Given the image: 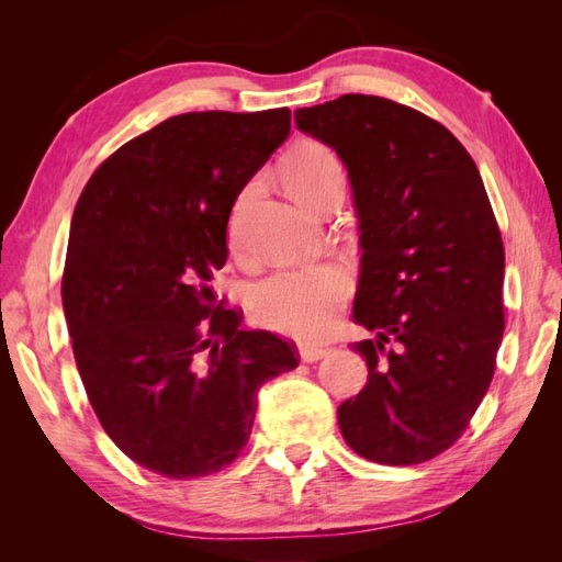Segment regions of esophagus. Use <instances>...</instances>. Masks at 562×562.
<instances>
[{
    "label": "esophagus",
    "mask_w": 562,
    "mask_h": 562,
    "mask_svg": "<svg viewBox=\"0 0 562 562\" xmlns=\"http://www.w3.org/2000/svg\"><path fill=\"white\" fill-rule=\"evenodd\" d=\"M326 353H328L326 347H316V345H302V347H300L302 361H307V363H314V361L323 359V356H326Z\"/></svg>",
    "instance_id": "1"
}]
</instances>
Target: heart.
<instances>
[{"label": "heart", "mask_w": 562, "mask_h": 562, "mask_svg": "<svg viewBox=\"0 0 562 562\" xmlns=\"http://www.w3.org/2000/svg\"><path fill=\"white\" fill-rule=\"evenodd\" d=\"M283 180L288 192L307 209L333 187H345V166L335 151L321 140H300L283 159ZM252 184L239 194L229 211V239L239 229L244 203ZM351 288L349 267L342 262H321L297 269H281L258 281L248 293L255 321L269 330L314 337L326 330L339 304Z\"/></svg>", "instance_id": "1"}]
</instances>
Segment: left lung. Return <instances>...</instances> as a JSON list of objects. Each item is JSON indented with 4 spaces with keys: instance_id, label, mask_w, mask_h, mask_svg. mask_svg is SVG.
Here are the masks:
<instances>
[{
    "instance_id": "obj_1",
    "label": "left lung",
    "mask_w": 562,
    "mask_h": 562,
    "mask_svg": "<svg viewBox=\"0 0 562 562\" xmlns=\"http://www.w3.org/2000/svg\"><path fill=\"white\" fill-rule=\"evenodd\" d=\"M300 131L345 161L361 229L353 342L368 384L339 405L347 446L422 464L454 446L495 375L504 335V244L483 178L436 119L347 93L295 110Z\"/></svg>"
}]
</instances>
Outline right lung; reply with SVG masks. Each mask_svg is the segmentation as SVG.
Here are the masks:
<instances>
[{
  "label": "right lung",
  "instance_id": "add662e5",
  "mask_svg": "<svg viewBox=\"0 0 562 562\" xmlns=\"http://www.w3.org/2000/svg\"><path fill=\"white\" fill-rule=\"evenodd\" d=\"M288 133V108L171 116L112 151L75 206L60 293L77 370L116 448L166 479L232 464L260 384L300 363L209 285L236 196Z\"/></svg>",
  "mask_w": 562,
  "mask_h": 562
}]
</instances>
